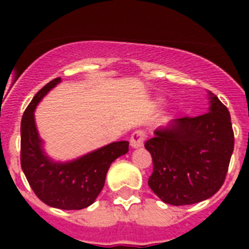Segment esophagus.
Segmentation results:
<instances>
[{"instance_id":"1","label":"esophagus","mask_w":249,"mask_h":249,"mask_svg":"<svg viewBox=\"0 0 249 249\" xmlns=\"http://www.w3.org/2000/svg\"><path fill=\"white\" fill-rule=\"evenodd\" d=\"M144 133L141 132V130H137L132 134L130 137V146L133 148H140L143 146V142H144Z\"/></svg>"}]
</instances>
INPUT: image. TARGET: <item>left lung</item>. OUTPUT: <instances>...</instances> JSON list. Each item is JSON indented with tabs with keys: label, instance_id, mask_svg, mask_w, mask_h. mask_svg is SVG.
<instances>
[{
	"label": "left lung",
	"instance_id": "8db88e82",
	"mask_svg": "<svg viewBox=\"0 0 249 249\" xmlns=\"http://www.w3.org/2000/svg\"><path fill=\"white\" fill-rule=\"evenodd\" d=\"M208 102L207 113L174 119L144 143L154 163L148 186L166 204L207 200L224 183L234 151L231 117L209 90Z\"/></svg>",
	"mask_w": 249,
	"mask_h": 249
}]
</instances>
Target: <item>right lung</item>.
Listing matches in <instances>:
<instances>
[{
    "instance_id": "obj_1",
    "label": "right lung",
    "mask_w": 249,
    "mask_h": 249,
    "mask_svg": "<svg viewBox=\"0 0 249 249\" xmlns=\"http://www.w3.org/2000/svg\"><path fill=\"white\" fill-rule=\"evenodd\" d=\"M60 81L58 77L46 84L33 97L21 117V169L29 186L45 204L66 211L84 209L95 201L105 186L109 165L128 152L129 142H112L70 161H55L48 156L37 130L35 109Z\"/></svg>"
}]
</instances>
